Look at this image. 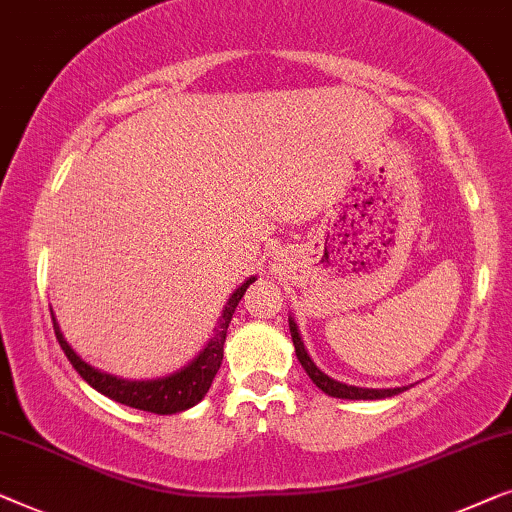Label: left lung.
<instances>
[{"label": "left lung", "mask_w": 512, "mask_h": 512, "mask_svg": "<svg viewBox=\"0 0 512 512\" xmlns=\"http://www.w3.org/2000/svg\"><path fill=\"white\" fill-rule=\"evenodd\" d=\"M290 334H292V343H294V352H297V359L304 366V371L308 373V378L313 380L315 385L320 387L322 392L329 394V397H336V399H352V401H359V399H387V397H394V394H401L406 392L408 387H390V390H376V387H357V385H345L341 380H334L329 378L325 371L320 369L318 364L313 362L311 355H308L304 341H301V334H299V327L294 318L290 315Z\"/></svg>", "instance_id": "left-lung-1"}]
</instances>
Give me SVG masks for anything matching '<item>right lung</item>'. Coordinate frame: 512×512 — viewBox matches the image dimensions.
I'll list each match as a JSON object with an SVG mask.
<instances>
[{
  "instance_id": "right-lung-1",
  "label": "right lung",
  "mask_w": 512,
  "mask_h": 512,
  "mask_svg": "<svg viewBox=\"0 0 512 512\" xmlns=\"http://www.w3.org/2000/svg\"><path fill=\"white\" fill-rule=\"evenodd\" d=\"M255 276H250L246 283L236 287L232 297H229L227 306L222 308V315L218 325L213 329V336L208 338V343L201 348V352L192 362H187L183 369H178L169 376L153 378V380H127L120 376H113V373H106L102 369H95V366L85 362V359L78 357V352L71 348L64 338L60 325H57L53 311V329L57 341H60V348L64 355L71 362V366L81 373V378L90 387H95L97 392H102L104 397L122 403V406L146 410V413H157V415H174L183 413V410L197 406V403L206 397L208 387H211L215 373H218L222 364V352H225V338L229 322H232V315L239 306V301L250 285L255 283Z\"/></svg>"
}]
</instances>
